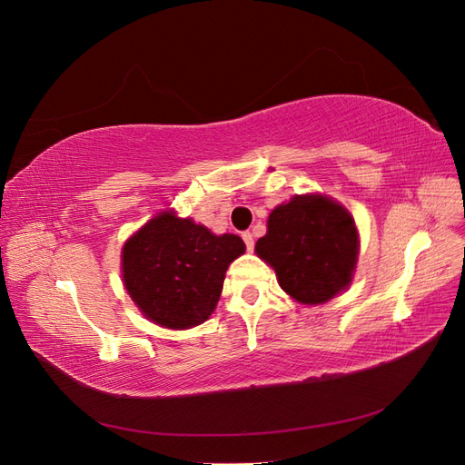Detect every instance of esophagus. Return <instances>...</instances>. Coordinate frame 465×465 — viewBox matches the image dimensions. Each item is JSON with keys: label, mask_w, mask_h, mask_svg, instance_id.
Returning <instances> with one entry per match:
<instances>
[{"label": "esophagus", "mask_w": 465, "mask_h": 465, "mask_svg": "<svg viewBox=\"0 0 465 465\" xmlns=\"http://www.w3.org/2000/svg\"><path fill=\"white\" fill-rule=\"evenodd\" d=\"M242 241H244V244H246V248H248V252H252L254 250V234L252 232H242Z\"/></svg>", "instance_id": "obj_1"}]
</instances>
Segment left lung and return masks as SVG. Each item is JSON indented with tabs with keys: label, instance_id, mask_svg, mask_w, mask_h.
<instances>
[{
	"label": "left lung",
	"instance_id": "1",
	"mask_svg": "<svg viewBox=\"0 0 465 465\" xmlns=\"http://www.w3.org/2000/svg\"><path fill=\"white\" fill-rule=\"evenodd\" d=\"M256 252L294 301L320 304L349 285L359 236L353 217L340 203L322 195H297L272 211Z\"/></svg>",
	"mask_w": 465,
	"mask_h": 465
}]
</instances>
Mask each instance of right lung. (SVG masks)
<instances>
[{
    "instance_id": "obj_1",
    "label": "right lung",
    "mask_w": 465,
    "mask_h": 465,
    "mask_svg": "<svg viewBox=\"0 0 465 465\" xmlns=\"http://www.w3.org/2000/svg\"><path fill=\"white\" fill-rule=\"evenodd\" d=\"M244 248L241 236H215L166 211L125 242L124 283L139 311L154 323L193 328L213 312L227 267Z\"/></svg>"
}]
</instances>
